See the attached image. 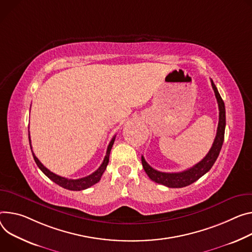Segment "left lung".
Listing matches in <instances>:
<instances>
[{
	"mask_svg": "<svg viewBox=\"0 0 252 252\" xmlns=\"http://www.w3.org/2000/svg\"><path fill=\"white\" fill-rule=\"evenodd\" d=\"M212 88L215 93V96L218 102L219 107V122H218V127H217V133L215 136L214 143L206 155V157L200 161L198 164L193 166L192 168L179 172V173H164L159 172L152 168L147 162L145 158L142 156V164L143 168L146 171L149 178L158 183V184H162L164 186H167L169 188H183L191 185L192 183L196 182L198 179H200L203 175L207 173L212 166L214 165L215 161L217 159L219 153L221 151L223 141H224V132H225V126H226V118H225V105L224 101L222 100L217 87L215 86L213 80L211 79Z\"/></svg>",
	"mask_w": 252,
	"mask_h": 252,
	"instance_id": "1",
	"label": "left lung"
}]
</instances>
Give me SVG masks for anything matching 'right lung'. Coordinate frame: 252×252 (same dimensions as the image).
Returning a JSON list of instances; mask_svg holds the SVG:
<instances>
[{"instance_id":"right-lung-1","label":"right lung","mask_w":252,"mask_h":252,"mask_svg":"<svg viewBox=\"0 0 252 252\" xmlns=\"http://www.w3.org/2000/svg\"><path fill=\"white\" fill-rule=\"evenodd\" d=\"M114 140H116V135L113 136V138L111 139V141L109 142V145L107 147V150H106V155L104 157V159L102 164L100 165V167L91 175L89 176H86L84 178H81V179H76V180H72V179H67V178H64V177H61V176H58L54 173H52L51 171H49L46 167H44L42 165V163L39 161L38 158L34 155L33 151H32V154H33V158L35 159V162L37 164V166L39 167V169L46 175L50 180H52L54 183H56L57 185H59L60 187L64 188V189H67V190H71V191H81V190H85L91 186H94V184H96L97 182H99L102 174L104 173L106 167H107V164H108V161H109V154H110V150L113 146V143H114ZM29 142H30V147H31V150H32V146H31V140H30V134H29Z\"/></svg>"}]
</instances>
